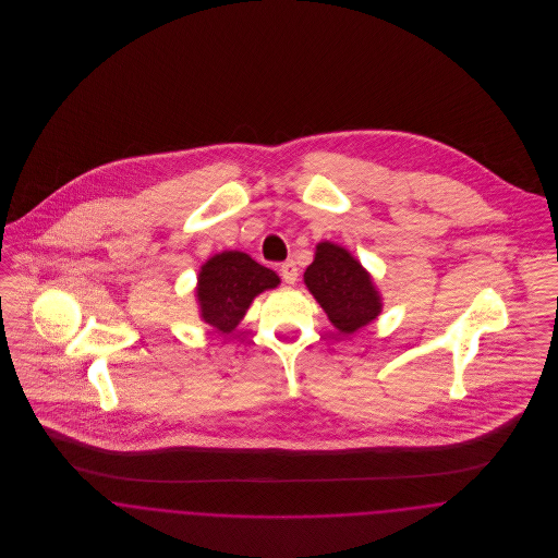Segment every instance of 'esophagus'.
Listing matches in <instances>:
<instances>
[{
	"instance_id": "obj_1",
	"label": "esophagus",
	"mask_w": 558,
	"mask_h": 558,
	"mask_svg": "<svg viewBox=\"0 0 558 558\" xmlns=\"http://www.w3.org/2000/svg\"><path fill=\"white\" fill-rule=\"evenodd\" d=\"M279 272H281V279L288 283V286H294L299 281V268L296 264L290 259V262H283L279 266Z\"/></svg>"
}]
</instances>
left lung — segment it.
I'll return each instance as SVG.
<instances>
[{
    "instance_id": "8db88e82",
    "label": "left lung",
    "mask_w": 558,
    "mask_h": 558,
    "mask_svg": "<svg viewBox=\"0 0 558 558\" xmlns=\"http://www.w3.org/2000/svg\"><path fill=\"white\" fill-rule=\"evenodd\" d=\"M303 279L326 318L343 335L356 332L383 314V294L374 277L341 244L318 242Z\"/></svg>"
}]
</instances>
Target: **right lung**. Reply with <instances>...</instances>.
<instances>
[{"label": "right lung", "mask_w": 558, "mask_h": 558, "mask_svg": "<svg viewBox=\"0 0 558 558\" xmlns=\"http://www.w3.org/2000/svg\"><path fill=\"white\" fill-rule=\"evenodd\" d=\"M281 283L279 275L257 264L244 251H221L208 257L197 275L195 301L199 319L208 326L236 330L253 299Z\"/></svg>", "instance_id": "1"}]
</instances>
